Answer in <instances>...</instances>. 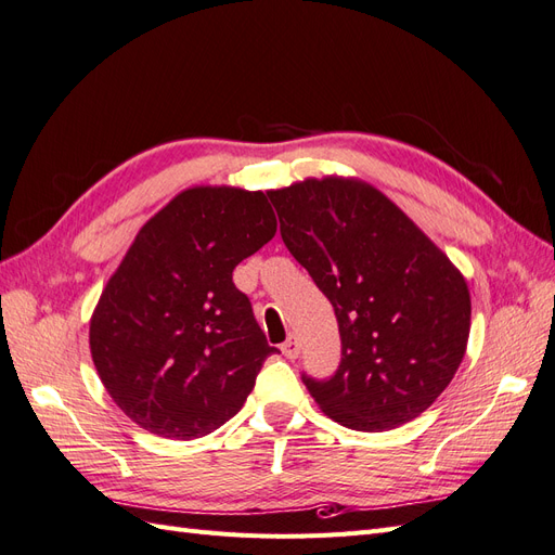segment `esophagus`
<instances>
[{
    "mask_svg": "<svg viewBox=\"0 0 555 555\" xmlns=\"http://www.w3.org/2000/svg\"><path fill=\"white\" fill-rule=\"evenodd\" d=\"M280 349H282V354L289 357V359H296V357L300 354V347H298V340H296V338H287V340L282 343Z\"/></svg>",
    "mask_w": 555,
    "mask_h": 555,
    "instance_id": "obj_1",
    "label": "esophagus"
}]
</instances>
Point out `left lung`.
I'll return each instance as SVG.
<instances>
[{
	"instance_id": "8db88e82",
	"label": "left lung",
	"mask_w": 555,
	"mask_h": 555,
	"mask_svg": "<svg viewBox=\"0 0 555 555\" xmlns=\"http://www.w3.org/2000/svg\"><path fill=\"white\" fill-rule=\"evenodd\" d=\"M280 233L338 317L331 379L304 375L340 426L379 433L426 412L456 375L469 338V289L444 251L359 178H306L271 190Z\"/></svg>"
}]
</instances>
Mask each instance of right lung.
Masks as SVG:
<instances>
[{
	"label": "right lung",
	"instance_id": "1",
	"mask_svg": "<svg viewBox=\"0 0 555 555\" xmlns=\"http://www.w3.org/2000/svg\"><path fill=\"white\" fill-rule=\"evenodd\" d=\"M263 192L190 188L141 227L90 319V351L133 424L204 438L236 414L275 347L233 268L275 236Z\"/></svg>",
	"mask_w": 555,
	"mask_h": 555
}]
</instances>
